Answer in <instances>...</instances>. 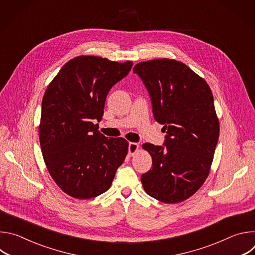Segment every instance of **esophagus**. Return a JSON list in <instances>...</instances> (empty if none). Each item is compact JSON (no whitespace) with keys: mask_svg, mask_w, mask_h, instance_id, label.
Instances as JSON below:
<instances>
[{"mask_svg":"<svg viewBox=\"0 0 255 255\" xmlns=\"http://www.w3.org/2000/svg\"><path fill=\"white\" fill-rule=\"evenodd\" d=\"M138 148H139V145L137 143L130 142L129 145H128V153H129V155H131V156L134 155L137 152Z\"/></svg>","mask_w":255,"mask_h":255,"instance_id":"esophagus-1","label":"esophagus"}]
</instances>
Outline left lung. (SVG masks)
<instances>
[{
    "instance_id": "8db88e82",
    "label": "left lung",
    "mask_w": 255,
    "mask_h": 255,
    "mask_svg": "<svg viewBox=\"0 0 255 255\" xmlns=\"http://www.w3.org/2000/svg\"><path fill=\"white\" fill-rule=\"evenodd\" d=\"M146 88L154 119L166 133L162 146L144 143L152 168L141 175L150 197L175 204L193 196L204 184L219 138L210 87L185 63L154 59L133 68Z\"/></svg>"
}]
</instances>
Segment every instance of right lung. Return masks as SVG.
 I'll use <instances>...</instances> for the list:
<instances>
[{
    "mask_svg": "<svg viewBox=\"0 0 255 255\" xmlns=\"http://www.w3.org/2000/svg\"><path fill=\"white\" fill-rule=\"evenodd\" d=\"M132 61L78 56L66 62L42 100L40 146L46 167L68 196L87 200L111 187L128 151L124 138L104 136L99 124L107 95L131 70Z\"/></svg>",
    "mask_w": 255,
    "mask_h": 255,
    "instance_id": "add662e5",
    "label": "right lung"
}]
</instances>
